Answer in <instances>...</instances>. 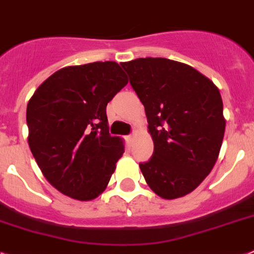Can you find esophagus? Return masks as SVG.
<instances>
[{"label":"esophagus","instance_id":"1","mask_svg":"<svg viewBox=\"0 0 254 254\" xmlns=\"http://www.w3.org/2000/svg\"><path fill=\"white\" fill-rule=\"evenodd\" d=\"M133 139H135V135H133V133L129 136H127V142H128L129 145H132V144H133Z\"/></svg>","mask_w":254,"mask_h":254}]
</instances>
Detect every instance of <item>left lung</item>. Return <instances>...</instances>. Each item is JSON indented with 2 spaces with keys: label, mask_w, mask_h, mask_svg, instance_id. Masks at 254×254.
Here are the masks:
<instances>
[{
  "label": "left lung",
  "mask_w": 254,
  "mask_h": 254,
  "mask_svg": "<svg viewBox=\"0 0 254 254\" xmlns=\"http://www.w3.org/2000/svg\"><path fill=\"white\" fill-rule=\"evenodd\" d=\"M145 108L154 152L140 163L146 184L166 200L202 183L219 156L226 119L217 85L190 64L167 58L123 62Z\"/></svg>",
  "instance_id": "1"
}]
</instances>
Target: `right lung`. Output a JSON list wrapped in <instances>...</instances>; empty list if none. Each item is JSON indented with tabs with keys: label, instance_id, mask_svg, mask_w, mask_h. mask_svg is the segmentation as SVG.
<instances>
[{
	"label": "right lung",
	"instance_id": "1",
	"mask_svg": "<svg viewBox=\"0 0 254 254\" xmlns=\"http://www.w3.org/2000/svg\"><path fill=\"white\" fill-rule=\"evenodd\" d=\"M127 83L113 61L67 66L29 98V149L61 193L89 201L106 190L125 153L123 139L109 133L106 105Z\"/></svg>",
	"mask_w": 254,
	"mask_h": 254
}]
</instances>
